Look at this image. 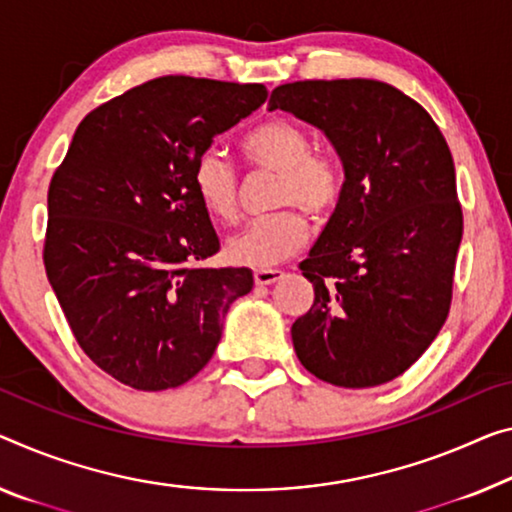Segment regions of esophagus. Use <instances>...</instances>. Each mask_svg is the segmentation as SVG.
<instances>
[{
    "instance_id": "esophagus-1",
    "label": "esophagus",
    "mask_w": 512,
    "mask_h": 512,
    "mask_svg": "<svg viewBox=\"0 0 512 512\" xmlns=\"http://www.w3.org/2000/svg\"><path fill=\"white\" fill-rule=\"evenodd\" d=\"M281 277H283L281 270H256V272H254L256 286H270V283L279 281Z\"/></svg>"
}]
</instances>
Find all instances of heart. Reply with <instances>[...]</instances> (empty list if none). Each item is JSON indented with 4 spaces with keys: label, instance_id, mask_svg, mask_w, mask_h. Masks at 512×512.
<instances>
[{
    "label": "heart",
    "instance_id": "heart-1",
    "mask_svg": "<svg viewBox=\"0 0 512 512\" xmlns=\"http://www.w3.org/2000/svg\"><path fill=\"white\" fill-rule=\"evenodd\" d=\"M242 153L256 169L277 174L274 208L295 206L313 217H327L341 201V167L334 157L313 153L309 137L295 123L272 119L256 125L242 139ZM192 183L201 206L217 222L231 224L238 219V174L222 153L215 148L201 153L194 164ZM304 240V217L297 210L286 208L256 219L233 235L226 245V256L235 265L265 270L293 256Z\"/></svg>",
    "mask_w": 512,
    "mask_h": 512
}]
</instances>
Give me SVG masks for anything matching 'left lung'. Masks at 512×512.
<instances>
[{
	"label": "left lung",
	"instance_id": "left-lung-1",
	"mask_svg": "<svg viewBox=\"0 0 512 512\" xmlns=\"http://www.w3.org/2000/svg\"><path fill=\"white\" fill-rule=\"evenodd\" d=\"M270 109L318 128L343 164L341 201L300 263L311 309L290 327L322 382L377 387L405 373L442 329L462 240L455 167L419 102L377 80H306Z\"/></svg>",
	"mask_w": 512,
	"mask_h": 512
}]
</instances>
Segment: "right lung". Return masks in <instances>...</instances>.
I'll return each instance as SVG.
<instances>
[{"mask_svg":"<svg viewBox=\"0 0 512 512\" xmlns=\"http://www.w3.org/2000/svg\"><path fill=\"white\" fill-rule=\"evenodd\" d=\"M263 84L169 75L77 125L47 192L45 272L93 364L139 391L201 371L249 267H203L219 238L192 171L217 135L254 114Z\"/></svg>","mask_w":512,"mask_h":512,"instance_id":"1","label":"right lung"}]
</instances>
